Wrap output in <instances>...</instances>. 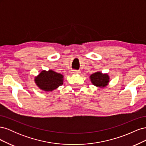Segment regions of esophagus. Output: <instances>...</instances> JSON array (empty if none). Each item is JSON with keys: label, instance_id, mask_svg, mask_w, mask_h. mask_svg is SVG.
Instances as JSON below:
<instances>
[{"label": "esophagus", "instance_id": "34e87169", "mask_svg": "<svg viewBox=\"0 0 146 146\" xmlns=\"http://www.w3.org/2000/svg\"><path fill=\"white\" fill-rule=\"evenodd\" d=\"M72 73L74 74H79L80 73V72L79 70H72Z\"/></svg>", "mask_w": 146, "mask_h": 146}]
</instances>
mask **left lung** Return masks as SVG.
I'll return each mask as SVG.
<instances>
[{"label": "left lung", "instance_id": "1", "mask_svg": "<svg viewBox=\"0 0 146 146\" xmlns=\"http://www.w3.org/2000/svg\"><path fill=\"white\" fill-rule=\"evenodd\" d=\"M109 78L108 74H103L100 72H95L90 76L92 83L100 88H104L107 86L109 82Z\"/></svg>", "mask_w": 146, "mask_h": 146}]
</instances>
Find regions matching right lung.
I'll return each mask as SVG.
<instances>
[{"label":"right lung","mask_w":146,"mask_h":146,"mask_svg":"<svg viewBox=\"0 0 146 146\" xmlns=\"http://www.w3.org/2000/svg\"><path fill=\"white\" fill-rule=\"evenodd\" d=\"M35 82L41 90L52 91L63 85V76L52 70H42L35 78Z\"/></svg>","instance_id":"add662e5"}]
</instances>
